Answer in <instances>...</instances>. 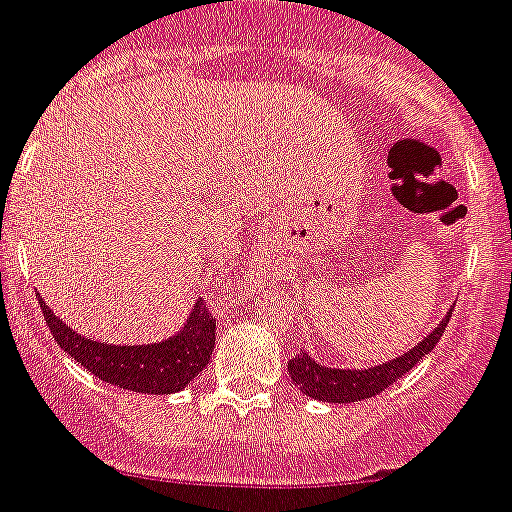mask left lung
<instances>
[{
	"label": "left lung",
	"instance_id": "8db88e82",
	"mask_svg": "<svg viewBox=\"0 0 512 512\" xmlns=\"http://www.w3.org/2000/svg\"><path fill=\"white\" fill-rule=\"evenodd\" d=\"M451 311H448L443 322L422 337L415 348L404 350L402 355L391 358V361L379 363V366L368 368H332L324 363L314 361L309 353H301L288 361V373H291L293 384H299L306 397L319 399V402H361V399L376 397L384 389H389L404 373L412 371L417 363L435 348V342L441 340L446 330Z\"/></svg>",
	"mask_w": 512,
	"mask_h": 512
}]
</instances>
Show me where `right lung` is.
Here are the masks:
<instances>
[{
	"instance_id": "1",
	"label": "right lung",
	"mask_w": 512,
	"mask_h": 512,
	"mask_svg": "<svg viewBox=\"0 0 512 512\" xmlns=\"http://www.w3.org/2000/svg\"><path fill=\"white\" fill-rule=\"evenodd\" d=\"M46 324L61 350L82 363L105 384L121 386L136 394H175L208 366L216 345V319L203 301H195L190 317L177 335L149 345H110L74 332L53 314L38 296Z\"/></svg>"
}]
</instances>
